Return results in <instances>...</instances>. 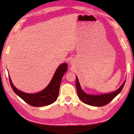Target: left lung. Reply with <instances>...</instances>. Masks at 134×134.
<instances>
[{
	"mask_svg": "<svg viewBox=\"0 0 134 134\" xmlns=\"http://www.w3.org/2000/svg\"><path fill=\"white\" fill-rule=\"evenodd\" d=\"M125 82L126 81H124L123 85L115 92L101 95H92L85 93L82 90L78 81V79L76 76V87L78 97L85 104L94 107H102L110 102L121 92L125 85Z\"/></svg>",
	"mask_w": 134,
	"mask_h": 134,
	"instance_id": "1",
	"label": "left lung"
}]
</instances>
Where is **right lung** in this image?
<instances>
[{
  "instance_id": "1",
  "label": "right lung",
  "mask_w": 134,
  "mask_h": 134,
  "mask_svg": "<svg viewBox=\"0 0 134 134\" xmlns=\"http://www.w3.org/2000/svg\"><path fill=\"white\" fill-rule=\"evenodd\" d=\"M67 71V64L66 63L61 64L57 69L52 80L47 87L41 92L34 94L26 93L18 90L14 86L10 76L8 77L11 86L16 94L31 106L40 107L49 105L56 100L58 97L62 77Z\"/></svg>"
}]
</instances>
